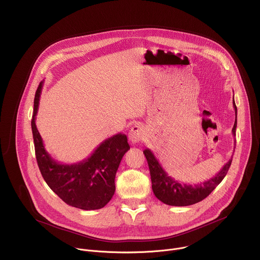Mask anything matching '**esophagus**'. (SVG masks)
Returning a JSON list of instances; mask_svg holds the SVG:
<instances>
[{
	"instance_id": "1",
	"label": "esophagus",
	"mask_w": 260,
	"mask_h": 260,
	"mask_svg": "<svg viewBox=\"0 0 260 260\" xmlns=\"http://www.w3.org/2000/svg\"><path fill=\"white\" fill-rule=\"evenodd\" d=\"M145 135H146V131H145L144 126L142 124L138 123L131 128V131L128 133V139L133 144H136V143L142 141L145 138Z\"/></svg>"
}]
</instances>
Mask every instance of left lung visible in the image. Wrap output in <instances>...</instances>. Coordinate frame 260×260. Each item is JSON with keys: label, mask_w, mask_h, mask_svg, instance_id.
Segmentation results:
<instances>
[{"label": "left lung", "mask_w": 260, "mask_h": 260, "mask_svg": "<svg viewBox=\"0 0 260 260\" xmlns=\"http://www.w3.org/2000/svg\"><path fill=\"white\" fill-rule=\"evenodd\" d=\"M234 108L236 112V121L233 127V135L236 136L237 128V106L234 101ZM144 154L146 156L148 166L150 170L152 190L155 197L166 205L185 207L197 204L206 199L220 184V182L226 176L229 169L232 165L230 159L214 177L200 183V184H184L176 181L168 175L162 169L154 154L150 149H145Z\"/></svg>", "instance_id": "1"}]
</instances>
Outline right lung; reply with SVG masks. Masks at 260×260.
<instances>
[{"label":"right lung","mask_w":260,"mask_h":260,"mask_svg":"<svg viewBox=\"0 0 260 260\" xmlns=\"http://www.w3.org/2000/svg\"><path fill=\"white\" fill-rule=\"evenodd\" d=\"M43 81L34 100L31 132L37 162L50 189L66 204L81 210L105 207L115 192V176L129 145L124 134H117L103 141L86 159L71 165L54 160L46 151L36 126Z\"/></svg>","instance_id":"1"}]
</instances>
